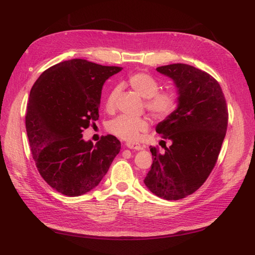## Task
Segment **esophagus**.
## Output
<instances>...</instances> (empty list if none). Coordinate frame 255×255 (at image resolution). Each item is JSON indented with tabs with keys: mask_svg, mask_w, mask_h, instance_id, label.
Here are the masks:
<instances>
[{
	"mask_svg": "<svg viewBox=\"0 0 255 255\" xmlns=\"http://www.w3.org/2000/svg\"><path fill=\"white\" fill-rule=\"evenodd\" d=\"M128 149H133V150H142V145L140 143H137V142H127L126 144Z\"/></svg>",
	"mask_w": 255,
	"mask_h": 255,
	"instance_id": "obj_1",
	"label": "esophagus"
}]
</instances>
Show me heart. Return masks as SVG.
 <instances>
[{
    "mask_svg": "<svg viewBox=\"0 0 255 255\" xmlns=\"http://www.w3.org/2000/svg\"><path fill=\"white\" fill-rule=\"evenodd\" d=\"M128 85L140 95L144 101V106L154 118L166 119L176 111L179 106V97L172 90L159 91V82L149 73L136 72L128 76ZM118 87L111 90L105 101V111L114 113L116 109V98ZM149 128V121L145 117H129L121 115L107 123V130L122 140L135 141L140 134Z\"/></svg>",
    "mask_w": 255,
    "mask_h": 255,
    "instance_id": "b5f03b06",
    "label": "heart"
}]
</instances>
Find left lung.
Wrapping results in <instances>:
<instances>
[{
	"label": "left lung",
	"instance_id": "8db88e82",
	"mask_svg": "<svg viewBox=\"0 0 255 255\" xmlns=\"http://www.w3.org/2000/svg\"><path fill=\"white\" fill-rule=\"evenodd\" d=\"M172 79L179 92L176 111L156 127L171 145L150 146L153 164L143 180L154 195L179 200L194 194L211 174L228 128V106L219 83L186 64L156 68Z\"/></svg>",
	"mask_w": 255,
	"mask_h": 255
}]
</instances>
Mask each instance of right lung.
I'll return each mask as SVG.
<instances>
[{
	"mask_svg": "<svg viewBox=\"0 0 255 255\" xmlns=\"http://www.w3.org/2000/svg\"><path fill=\"white\" fill-rule=\"evenodd\" d=\"M121 69L80 58L61 61L30 89L25 116L30 151L42 179L60 194L78 197L98 186L120 152L113 135L94 145L82 133L96 125L103 85Z\"/></svg>",
	"mask_w": 255,
	"mask_h": 255,
	"instance_id": "1",
	"label": "right lung"
}]
</instances>
